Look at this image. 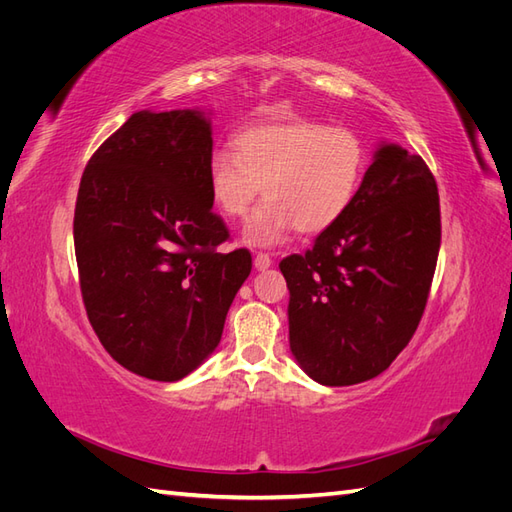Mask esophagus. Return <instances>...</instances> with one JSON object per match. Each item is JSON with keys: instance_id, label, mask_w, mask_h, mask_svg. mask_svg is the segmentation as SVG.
<instances>
[{"instance_id": "34e87169", "label": "esophagus", "mask_w": 512, "mask_h": 512, "mask_svg": "<svg viewBox=\"0 0 512 512\" xmlns=\"http://www.w3.org/2000/svg\"><path fill=\"white\" fill-rule=\"evenodd\" d=\"M273 265V260H271V256L269 254H256L254 256V267L258 269V271H265V269H269Z\"/></svg>"}]
</instances>
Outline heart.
<instances>
[{
  "label": "heart",
  "mask_w": 512,
  "mask_h": 512,
  "mask_svg": "<svg viewBox=\"0 0 512 512\" xmlns=\"http://www.w3.org/2000/svg\"><path fill=\"white\" fill-rule=\"evenodd\" d=\"M367 168V143L348 126L316 119L258 123L235 136V151L209 160V194L228 218H243L260 194L267 196L245 222L252 245L280 243L294 228L316 235L352 205Z\"/></svg>",
  "instance_id": "1"
}]
</instances>
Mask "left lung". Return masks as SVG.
Listing matches in <instances>:
<instances>
[{
  "mask_svg": "<svg viewBox=\"0 0 512 512\" xmlns=\"http://www.w3.org/2000/svg\"><path fill=\"white\" fill-rule=\"evenodd\" d=\"M440 196L421 156L384 143L352 205L312 250L280 262L290 350L309 378H376L408 346L440 252Z\"/></svg>",
  "mask_w": 512,
  "mask_h": 512,
  "instance_id": "left-lung-1",
  "label": "left lung"
}]
</instances>
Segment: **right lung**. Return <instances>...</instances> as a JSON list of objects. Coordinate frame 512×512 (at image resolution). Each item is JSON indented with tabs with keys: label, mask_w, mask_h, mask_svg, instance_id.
Returning a JSON list of instances; mask_svg holds the SVG:
<instances>
[{
	"label": "right lung",
	"mask_w": 512,
	"mask_h": 512,
	"mask_svg": "<svg viewBox=\"0 0 512 512\" xmlns=\"http://www.w3.org/2000/svg\"><path fill=\"white\" fill-rule=\"evenodd\" d=\"M211 121L194 108L138 111L85 166L74 252L87 318L113 359L175 382L218 348L252 254H222L211 211Z\"/></svg>",
	"instance_id": "1"
}]
</instances>
